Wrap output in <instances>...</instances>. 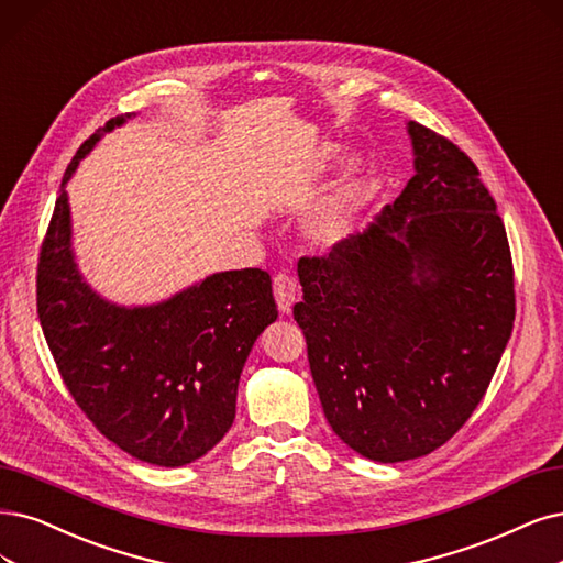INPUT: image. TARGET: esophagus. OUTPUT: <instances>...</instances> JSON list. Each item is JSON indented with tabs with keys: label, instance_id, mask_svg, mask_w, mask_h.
<instances>
[{
	"label": "esophagus",
	"instance_id": "34e87169",
	"mask_svg": "<svg viewBox=\"0 0 563 563\" xmlns=\"http://www.w3.org/2000/svg\"><path fill=\"white\" fill-rule=\"evenodd\" d=\"M274 295L283 313H289V310H292V303L299 299V285L289 274H278L274 278Z\"/></svg>",
	"mask_w": 563,
	"mask_h": 563
}]
</instances>
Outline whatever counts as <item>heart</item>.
Wrapping results in <instances>:
<instances>
[{
	"label": "heart",
	"instance_id": "heart-1",
	"mask_svg": "<svg viewBox=\"0 0 563 563\" xmlns=\"http://www.w3.org/2000/svg\"><path fill=\"white\" fill-rule=\"evenodd\" d=\"M334 151H324V159L331 157ZM357 192V176L355 169H347L339 192L334 195L322 211L313 220V236L322 243H334L345 236L347 224H350V211H352V199H355Z\"/></svg>",
	"mask_w": 563,
	"mask_h": 563
}]
</instances>
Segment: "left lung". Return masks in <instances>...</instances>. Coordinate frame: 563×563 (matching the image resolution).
<instances>
[{"label": "left lung", "mask_w": 563, "mask_h": 563, "mask_svg": "<svg viewBox=\"0 0 563 563\" xmlns=\"http://www.w3.org/2000/svg\"><path fill=\"white\" fill-rule=\"evenodd\" d=\"M408 132L415 176L368 232L299 260L292 308L327 422L383 464L466 424L515 322L510 245L481 172L443 134Z\"/></svg>", "instance_id": "left-lung-1"}]
</instances>
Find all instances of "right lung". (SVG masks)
I'll return each instance as SVG.
<instances>
[{
    "instance_id": "1",
    "label": "right lung",
    "mask_w": 563,
    "mask_h": 563,
    "mask_svg": "<svg viewBox=\"0 0 563 563\" xmlns=\"http://www.w3.org/2000/svg\"><path fill=\"white\" fill-rule=\"evenodd\" d=\"M124 118L80 145L62 185ZM69 234L62 187L36 266V313L62 383L97 431L136 460L172 468L199 460L232 427L250 347L278 318L271 276L224 271L164 303L118 308L80 280Z\"/></svg>"
}]
</instances>
